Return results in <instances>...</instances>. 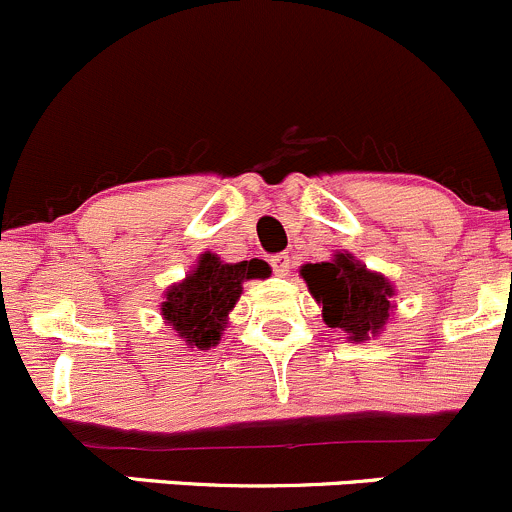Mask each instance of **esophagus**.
I'll return each mask as SVG.
<instances>
[{"label": "esophagus", "mask_w": 512, "mask_h": 512, "mask_svg": "<svg viewBox=\"0 0 512 512\" xmlns=\"http://www.w3.org/2000/svg\"><path fill=\"white\" fill-rule=\"evenodd\" d=\"M270 265H272V270H275V275H280V277L290 275V257H287L285 252H280V255H272Z\"/></svg>", "instance_id": "1"}]
</instances>
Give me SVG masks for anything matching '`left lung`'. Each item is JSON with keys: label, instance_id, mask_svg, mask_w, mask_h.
I'll list each match as a JSON object with an SVG mask.
<instances>
[{"label": "left lung", "instance_id": "8db88e82", "mask_svg": "<svg viewBox=\"0 0 512 512\" xmlns=\"http://www.w3.org/2000/svg\"><path fill=\"white\" fill-rule=\"evenodd\" d=\"M307 290L322 305V320L362 342L375 337L393 312V285L352 255L337 252L330 262L302 265Z\"/></svg>", "mask_w": 512, "mask_h": 512}]
</instances>
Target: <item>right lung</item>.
Segmentation results:
<instances>
[{"instance_id": "add662e5", "label": "right lung", "mask_w": 512, "mask_h": 512, "mask_svg": "<svg viewBox=\"0 0 512 512\" xmlns=\"http://www.w3.org/2000/svg\"><path fill=\"white\" fill-rule=\"evenodd\" d=\"M270 265L262 260L222 262L205 252L195 270L167 290L162 317L190 347L210 350L220 342L227 315L242 295V282L270 277Z\"/></svg>"}]
</instances>
